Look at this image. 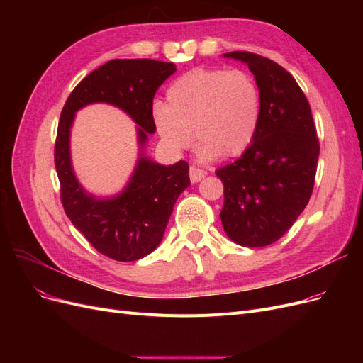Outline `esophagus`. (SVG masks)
I'll use <instances>...</instances> for the list:
<instances>
[{"mask_svg":"<svg viewBox=\"0 0 363 363\" xmlns=\"http://www.w3.org/2000/svg\"><path fill=\"white\" fill-rule=\"evenodd\" d=\"M206 174L207 172L204 169H200V168H196V167H191L189 168V179H191L192 183L201 182L206 177Z\"/></svg>","mask_w":363,"mask_h":363,"instance_id":"obj_1","label":"esophagus"}]
</instances>
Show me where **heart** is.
<instances>
[{"mask_svg":"<svg viewBox=\"0 0 363 363\" xmlns=\"http://www.w3.org/2000/svg\"><path fill=\"white\" fill-rule=\"evenodd\" d=\"M151 116L172 152L188 150L194 131L203 160L235 157L256 138L262 95L255 77L244 69L196 68L172 82L167 104H155Z\"/></svg>","mask_w":363,"mask_h":363,"instance_id":"b5f03b06","label":"heart"}]
</instances>
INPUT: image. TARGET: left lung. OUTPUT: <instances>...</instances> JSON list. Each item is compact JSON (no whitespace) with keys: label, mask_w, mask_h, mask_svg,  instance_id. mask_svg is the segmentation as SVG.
<instances>
[{"label":"left lung","mask_w":363,"mask_h":363,"mask_svg":"<svg viewBox=\"0 0 363 363\" xmlns=\"http://www.w3.org/2000/svg\"><path fill=\"white\" fill-rule=\"evenodd\" d=\"M224 57L248 65L262 95V116L251 145L219 168L225 235L242 247L279 240L301 215L313 191L320 142L309 101L279 63L248 51Z\"/></svg>","instance_id":"1"}]
</instances>
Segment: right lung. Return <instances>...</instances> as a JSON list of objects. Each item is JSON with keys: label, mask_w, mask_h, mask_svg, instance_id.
Masks as SVG:
<instances>
[{"label": "right lung", "mask_w": 363, "mask_h": 363, "mask_svg": "<svg viewBox=\"0 0 363 363\" xmlns=\"http://www.w3.org/2000/svg\"><path fill=\"white\" fill-rule=\"evenodd\" d=\"M174 72L175 65L171 62L111 60L75 86L60 113L54 164L65 213L96 251L118 262L139 260L157 248L175 201L191 184L189 164L180 160L164 167L140 155L124 191L98 199L83 189L72 169L69 136L75 112L92 103L119 107L138 124L142 152L148 133L156 131L152 98Z\"/></svg>", "instance_id": "1"}]
</instances>
